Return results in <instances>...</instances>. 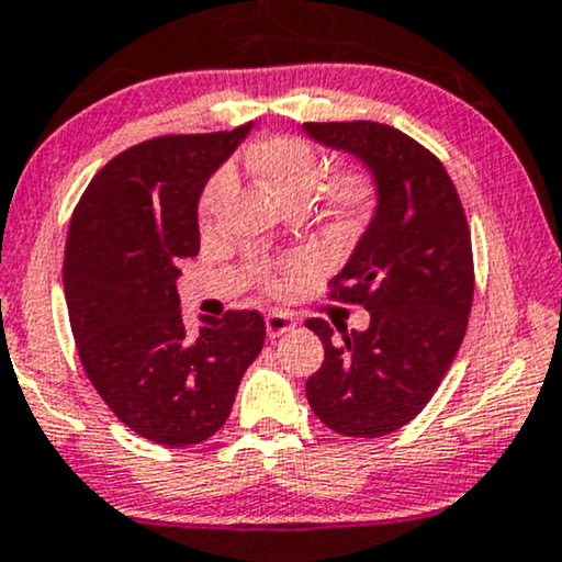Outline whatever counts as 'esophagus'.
Wrapping results in <instances>:
<instances>
[{
  "label": "esophagus",
  "mask_w": 562,
  "mask_h": 562,
  "mask_svg": "<svg viewBox=\"0 0 562 562\" xmlns=\"http://www.w3.org/2000/svg\"><path fill=\"white\" fill-rule=\"evenodd\" d=\"M294 317L286 315V313H270L266 317V330L270 338H279L283 334H289V330H294Z\"/></svg>",
  "instance_id": "obj_1"
}]
</instances>
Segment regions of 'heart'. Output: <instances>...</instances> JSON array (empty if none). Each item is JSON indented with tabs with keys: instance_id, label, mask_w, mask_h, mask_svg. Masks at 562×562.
<instances>
[{
	"instance_id": "heart-1",
	"label": "heart",
	"mask_w": 562,
	"mask_h": 562,
	"mask_svg": "<svg viewBox=\"0 0 562 562\" xmlns=\"http://www.w3.org/2000/svg\"><path fill=\"white\" fill-rule=\"evenodd\" d=\"M245 164L249 166L255 177L268 187V192L279 203H307L313 198L317 182L323 175V158L307 140L294 135H273L268 140L255 143L245 154ZM228 187V171H218L211 182L205 184L203 200H200V211L213 213L218 200L224 198ZM370 198L364 182L359 179H341V182L330 187V207L338 216H355Z\"/></svg>"
}]
</instances>
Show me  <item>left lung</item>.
<instances>
[{"label":"left lung","mask_w":562,"mask_h":562,"mask_svg":"<svg viewBox=\"0 0 562 562\" xmlns=\"http://www.w3.org/2000/svg\"><path fill=\"white\" fill-rule=\"evenodd\" d=\"M315 143L370 171L375 211L334 276V296L364 304L367 330L307 321L325 362L304 383L325 427L380 438L412 422L453 362L474 296L472 234L446 166L378 122L302 124Z\"/></svg>","instance_id":"obj_1"}]
</instances>
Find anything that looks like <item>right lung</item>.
Masks as SVG:
<instances>
[{"mask_svg": "<svg viewBox=\"0 0 562 562\" xmlns=\"http://www.w3.org/2000/svg\"><path fill=\"white\" fill-rule=\"evenodd\" d=\"M249 130L124 150L90 179L67 228L61 279L86 375L124 425L161 446L218 432L266 341L255 310L200 315L190 334L177 292V262L200 249V195Z\"/></svg>", "mask_w": 562, "mask_h": 562, "instance_id": "1", "label": "right lung"}]
</instances>
